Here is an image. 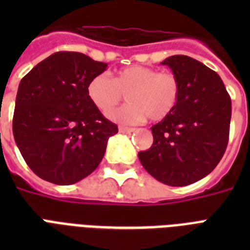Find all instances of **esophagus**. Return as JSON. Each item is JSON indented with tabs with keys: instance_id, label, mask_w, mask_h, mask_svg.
Listing matches in <instances>:
<instances>
[{
	"instance_id": "1",
	"label": "esophagus",
	"mask_w": 250,
	"mask_h": 250,
	"mask_svg": "<svg viewBox=\"0 0 250 250\" xmlns=\"http://www.w3.org/2000/svg\"><path fill=\"white\" fill-rule=\"evenodd\" d=\"M119 132L121 133H131L133 132V128H131V127H125V125H119Z\"/></svg>"
}]
</instances>
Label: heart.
<instances>
[{
  "mask_svg": "<svg viewBox=\"0 0 250 250\" xmlns=\"http://www.w3.org/2000/svg\"><path fill=\"white\" fill-rule=\"evenodd\" d=\"M90 102L98 110L107 111L127 96L130 102L110 110V121L132 125L149 119L158 122L168 117L180 98V83L172 72H158L146 66L122 68L111 79L106 74L94 76L86 86Z\"/></svg>",
  "mask_w": 250,
  "mask_h": 250,
  "instance_id": "1",
  "label": "heart"
}]
</instances>
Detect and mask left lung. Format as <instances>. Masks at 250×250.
<instances>
[{"instance_id":"1","label":"left lung","mask_w":250,"mask_h":250,"mask_svg":"<svg viewBox=\"0 0 250 250\" xmlns=\"http://www.w3.org/2000/svg\"><path fill=\"white\" fill-rule=\"evenodd\" d=\"M166 64L180 83L174 111L152 125L153 145L139 153L144 168L158 182L184 187L215 168L229 143L231 98L221 76L188 56H171Z\"/></svg>"}]
</instances>
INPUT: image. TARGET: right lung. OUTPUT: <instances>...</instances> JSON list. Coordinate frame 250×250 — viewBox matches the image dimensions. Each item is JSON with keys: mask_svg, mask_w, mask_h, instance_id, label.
I'll return each instance as SVG.
<instances>
[{"mask_svg": "<svg viewBox=\"0 0 250 250\" xmlns=\"http://www.w3.org/2000/svg\"><path fill=\"white\" fill-rule=\"evenodd\" d=\"M107 63L83 53H54L21 80L13 133L29 168L41 179L70 186L98 167L117 125L90 102L86 86Z\"/></svg>", "mask_w": 250, "mask_h": 250, "instance_id": "obj_1", "label": "right lung"}]
</instances>
